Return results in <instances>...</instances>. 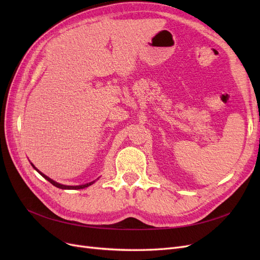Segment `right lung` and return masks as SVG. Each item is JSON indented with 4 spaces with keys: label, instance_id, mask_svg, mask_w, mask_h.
Listing matches in <instances>:
<instances>
[{
    "label": "right lung",
    "instance_id": "right-lung-1",
    "mask_svg": "<svg viewBox=\"0 0 260 260\" xmlns=\"http://www.w3.org/2000/svg\"><path fill=\"white\" fill-rule=\"evenodd\" d=\"M31 165H32V164H31ZM32 166H34V165H32ZM34 168L39 172V174H40L43 178H45L46 180H48L49 181V182L50 183H52L54 186H56V187H59V188H64V190H79V188H84V187H88L89 185H91V184H93V182H94V181H93V182H90V183H86V184H82V185H76V186H70V185H64V184H59V183H57V182H55V181H53L52 179H50L49 177H46L45 175H43L42 174V172H40V171H39L35 166H34Z\"/></svg>",
    "mask_w": 260,
    "mask_h": 260
}]
</instances>
